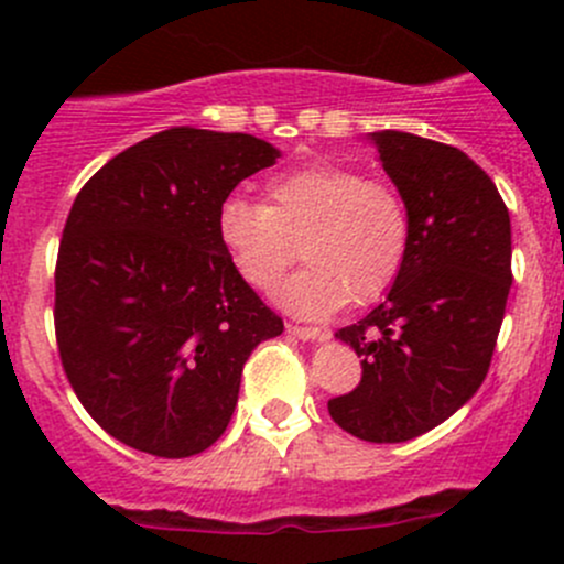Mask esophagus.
<instances>
[{
	"instance_id": "1",
	"label": "esophagus",
	"mask_w": 564,
	"mask_h": 564,
	"mask_svg": "<svg viewBox=\"0 0 564 564\" xmlns=\"http://www.w3.org/2000/svg\"><path fill=\"white\" fill-rule=\"evenodd\" d=\"M289 333L303 340H327L333 335L327 327H308V324H289Z\"/></svg>"
}]
</instances>
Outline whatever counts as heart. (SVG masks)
<instances>
[{"label": "heart", "mask_w": 564, "mask_h": 564, "mask_svg": "<svg viewBox=\"0 0 564 564\" xmlns=\"http://www.w3.org/2000/svg\"><path fill=\"white\" fill-rule=\"evenodd\" d=\"M218 240L253 292H272L283 272L308 264L278 292L300 316L373 303L392 286L409 250V213L388 180L346 166H308L275 176L267 204L229 196L218 209Z\"/></svg>", "instance_id": "heart-1"}]
</instances>
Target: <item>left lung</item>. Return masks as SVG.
Here are the masks:
<instances>
[{
  "label": "left lung",
  "mask_w": 564,
  "mask_h": 564,
  "mask_svg": "<svg viewBox=\"0 0 564 564\" xmlns=\"http://www.w3.org/2000/svg\"><path fill=\"white\" fill-rule=\"evenodd\" d=\"M409 213V250L388 297L335 338L362 379L329 417L366 442H406L445 423L486 379L508 305L510 215L491 176L451 144L371 133Z\"/></svg>",
  "instance_id": "8db88e82"
}]
</instances>
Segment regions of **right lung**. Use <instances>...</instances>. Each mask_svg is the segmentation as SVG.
<instances>
[{
	"mask_svg": "<svg viewBox=\"0 0 564 564\" xmlns=\"http://www.w3.org/2000/svg\"><path fill=\"white\" fill-rule=\"evenodd\" d=\"M278 158L248 133L172 128L78 191L56 256V346L78 401L122 445L207 451L250 351L283 333L218 240L220 204Z\"/></svg>",
	"mask_w": 564,
	"mask_h": 564,
	"instance_id": "obj_1",
	"label": "right lung"
}]
</instances>
